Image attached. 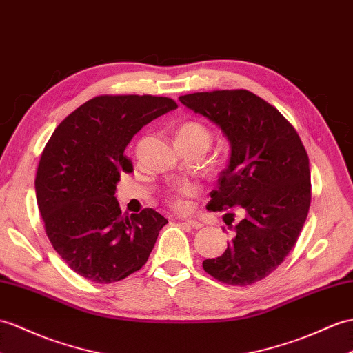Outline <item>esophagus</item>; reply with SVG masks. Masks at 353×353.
I'll return each mask as SVG.
<instances>
[{
	"instance_id": "obj_1",
	"label": "esophagus",
	"mask_w": 353,
	"mask_h": 353,
	"mask_svg": "<svg viewBox=\"0 0 353 353\" xmlns=\"http://www.w3.org/2000/svg\"><path fill=\"white\" fill-rule=\"evenodd\" d=\"M183 224L190 225L192 228H201L203 227V223H200V221H196V219H185Z\"/></svg>"
}]
</instances>
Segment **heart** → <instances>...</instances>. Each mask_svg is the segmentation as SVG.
Instances as JSON below:
<instances>
[{"label": "heart", "mask_w": 353, "mask_h": 353, "mask_svg": "<svg viewBox=\"0 0 353 353\" xmlns=\"http://www.w3.org/2000/svg\"><path fill=\"white\" fill-rule=\"evenodd\" d=\"M176 141H185V143H192L203 147L204 150H208L212 141V134L210 130L203 126L201 123L196 121H186L182 126L179 128ZM196 192V188L194 185L185 183L177 186L176 190L171 191L170 194V203L173 204L176 209H183L185 208V196L194 195Z\"/></svg>", "instance_id": "obj_1"}]
</instances>
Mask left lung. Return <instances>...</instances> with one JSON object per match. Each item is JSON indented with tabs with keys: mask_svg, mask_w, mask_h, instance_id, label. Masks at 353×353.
I'll return each mask as SVG.
<instances>
[{
	"mask_svg": "<svg viewBox=\"0 0 353 353\" xmlns=\"http://www.w3.org/2000/svg\"><path fill=\"white\" fill-rule=\"evenodd\" d=\"M179 101L215 123L230 143L227 168L210 192L208 210L243 212L223 256L204 260L203 268L230 285L263 280L292 251L308 215L304 144L280 111L248 90L192 93Z\"/></svg>",
	"mask_w": 353,
	"mask_h": 353,
	"instance_id": "1",
	"label": "left lung"
}]
</instances>
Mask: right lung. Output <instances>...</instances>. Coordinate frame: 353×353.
Segmentation results:
<instances>
[{"label": "right lung", "mask_w": 353, "mask_h": 353, "mask_svg": "<svg viewBox=\"0 0 353 353\" xmlns=\"http://www.w3.org/2000/svg\"><path fill=\"white\" fill-rule=\"evenodd\" d=\"M177 103L159 96H97L69 114L49 138L36 174L46 234L72 270L93 283L141 269L168 221L153 209L126 216L116 195L132 171L125 149L139 129Z\"/></svg>", "instance_id": "1"}]
</instances>
